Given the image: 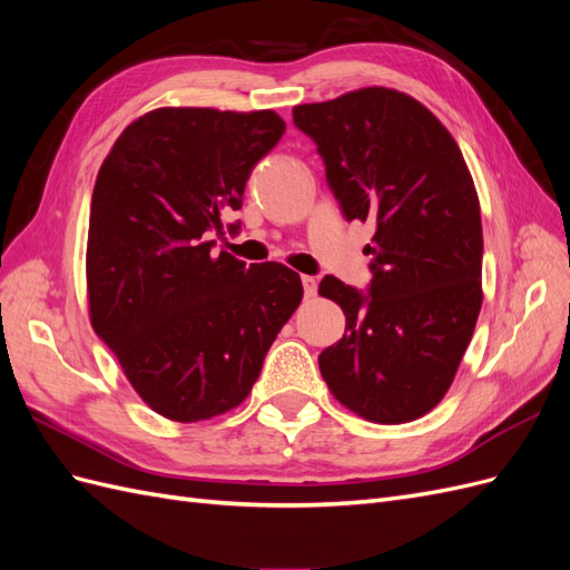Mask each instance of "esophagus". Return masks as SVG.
I'll list each match as a JSON object with an SVG mask.
<instances>
[{"mask_svg": "<svg viewBox=\"0 0 570 570\" xmlns=\"http://www.w3.org/2000/svg\"><path fill=\"white\" fill-rule=\"evenodd\" d=\"M302 285H304V295L306 297H316L318 281L314 278V275H302Z\"/></svg>", "mask_w": 570, "mask_h": 570, "instance_id": "esophagus-1", "label": "esophagus"}]
</instances>
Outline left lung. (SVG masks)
<instances>
[{"label":"left lung","instance_id":"1","mask_svg":"<svg viewBox=\"0 0 570 570\" xmlns=\"http://www.w3.org/2000/svg\"><path fill=\"white\" fill-rule=\"evenodd\" d=\"M292 116L318 145L344 218L375 226L368 295L335 275L318 285L347 316L318 356L323 381L371 423L416 421L452 387L482 306L471 170L440 118L400 90L373 85Z\"/></svg>","mask_w":570,"mask_h":570}]
</instances>
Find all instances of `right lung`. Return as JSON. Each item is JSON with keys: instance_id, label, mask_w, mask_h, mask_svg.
<instances>
[{"instance_id": "add662e5", "label": "right lung", "mask_w": 570, "mask_h": 570, "mask_svg": "<svg viewBox=\"0 0 570 570\" xmlns=\"http://www.w3.org/2000/svg\"><path fill=\"white\" fill-rule=\"evenodd\" d=\"M285 132L271 111L161 107L101 164L85 275L95 333L159 416L197 423L247 400L304 297L299 273L214 252L256 161Z\"/></svg>"}]
</instances>
